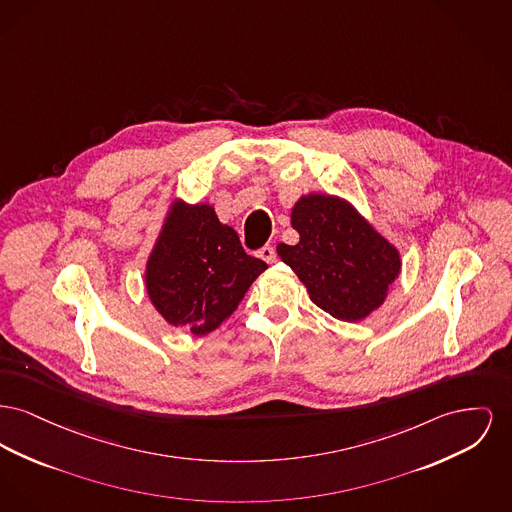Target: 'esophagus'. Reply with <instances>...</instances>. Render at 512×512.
Returning <instances> with one entry per match:
<instances>
[{
	"label": "esophagus",
	"mask_w": 512,
	"mask_h": 512,
	"mask_svg": "<svg viewBox=\"0 0 512 512\" xmlns=\"http://www.w3.org/2000/svg\"><path fill=\"white\" fill-rule=\"evenodd\" d=\"M257 255H259V259H263V261L269 263V265H272V263L276 261V251H274L272 245H263V247L257 251Z\"/></svg>",
	"instance_id": "1"
}]
</instances>
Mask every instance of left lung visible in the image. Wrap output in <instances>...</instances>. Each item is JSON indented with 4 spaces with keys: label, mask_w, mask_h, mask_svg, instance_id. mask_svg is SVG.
I'll use <instances>...</instances> for the list:
<instances>
[{
    "label": "left lung",
    "mask_w": 512,
    "mask_h": 512,
    "mask_svg": "<svg viewBox=\"0 0 512 512\" xmlns=\"http://www.w3.org/2000/svg\"><path fill=\"white\" fill-rule=\"evenodd\" d=\"M290 222L300 241L278 243L276 253L317 307L338 321L356 323L385 303L402 271L400 251L348 199L301 195Z\"/></svg>",
    "instance_id": "8db88e82"
}]
</instances>
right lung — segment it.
<instances>
[{"label": "right lung", "instance_id": "right-lung-1", "mask_svg": "<svg viewBox=\"0 0 512 512\" xmlns=\"http://www.w3.org/2000/svg\"><path fill=\"white\" fill-rule=\"evenodd\" d=\"M267 269L243 251L236 230L218 220L211 203L176 197L147 257L145 288L170 327L205 336L236 311Z\"/></svg>", "mask_w": 512, "mask_h": 512}]
</instances>
